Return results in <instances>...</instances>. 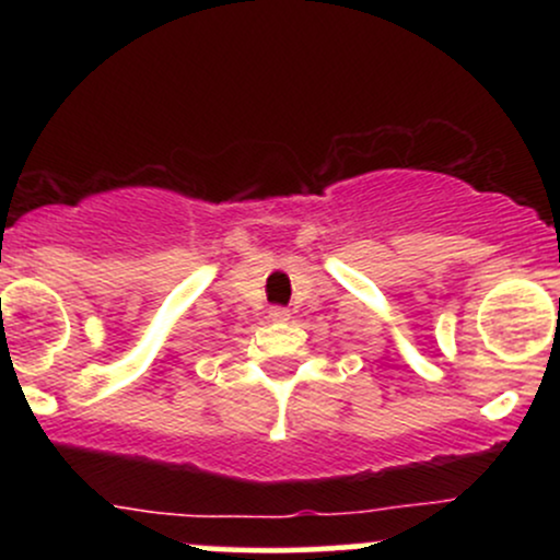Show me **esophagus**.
Here are the masks:
<instances>
[{"instance_id":"esophagus-1","label":"esophagus","mask_w":560,"mask_h":560,"mask_svg":"<svg viewBox=\"0 0 560 560\" xmlns=\"http://www.w3.org/2000/svg\"><path fill=\"white\" fill-rule=\"evenodd\" d=\"M268 316H271L273 320H289L292 313H289L287 307H271V311H268Z\"/></svg>"}]
</instances>
